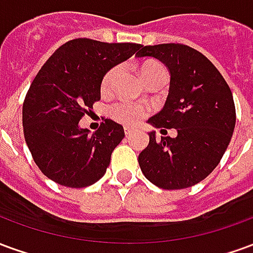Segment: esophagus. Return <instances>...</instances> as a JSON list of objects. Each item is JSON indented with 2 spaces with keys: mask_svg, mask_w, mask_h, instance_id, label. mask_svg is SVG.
<instances>
[{
  "mask_svg": "<svg viewBox=\"0 0 253 253\" xmlns=\"http://www.w3.org/2000/svg\"><path fill=\"white\" fill-rule=\"evenodd\" d=\"M125 134H126L127 137H130V135H132V134H134V130H132V128H130V127H125Z\"/></svg>",
  "mask_w": 253,
  "mask_h": 253,
  "instance_id": "1",
  "label": "esophagus"
}]
</instances>
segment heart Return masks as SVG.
Here are the masks:
<instances>
[{
    "instance_id": "heart-1",
    "label": "heart",
    "mask_w": 253,
    "mask_h": 253,
    "mask_svg": "<svg viewBox=\"0 0 253 253\" xmlns=\"http://www.w3.org/2000/svg\"><path fill=\"white\" fill-rule=\"evenodd\" d=\"M119 72V66H115L110 69L108 72L105 73V76L103 77L101 81V92H108L112 85L114 78ZM165 72L163 65L156 61H146L143 62L139 67V74L142 78L143 83H146V80L157 74V73ZM148 111L146 108H143L142 105L134 104V103H127V101H121V103H116L111 107L110 115L114 121L119 122L122 125H126V126H135L139 122L142 121L143 118L146 116Z\"/></svg>"
}]
</instances>
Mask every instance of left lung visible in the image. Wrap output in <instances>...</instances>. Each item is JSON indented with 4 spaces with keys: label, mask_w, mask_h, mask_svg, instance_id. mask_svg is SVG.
Masks as SVG:
<instances>
[{
    "label": "left lung",
    "mask_w": 253,
    "mask_h": 253,
    "mask_svg": "<svg viewBox=\"0 0 253 253\" xmlns=\"http://www.w3.org/2000/svg\"><path fill=\"white\" fill-rule=\"evenodd\" d=\"M137 57H153L168 67L169 93L149 123L176 128L175 138H156L138 163L145 177L164 190L195 186L219 164L236 125L233 96L221 73L202 52L179 43L142 46Z\"/></svg>",
    "instance_id": "obj_1"
}]
</instances>
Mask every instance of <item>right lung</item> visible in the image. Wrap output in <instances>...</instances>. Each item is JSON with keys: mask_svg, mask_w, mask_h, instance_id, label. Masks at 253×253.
<instances>
[{"mask_svg": "<svg viewBox=\"0 0 253 253\" xmlns=\"http://www.w3.org/2000/svg\"><path fill=\"white\" fill-rule=\"evenodd\" d=\"M141 47L80 38L62 44L42 66L25 96L23 127L43 175L70 188L92 186L103 177L125 130L105 119L89 134L78 122L100 100L105 73Z\"/></svg>", "mask_w": 253, "mask_h": 253, "instance_id": "right-lung-1", "label": "right lung"}]
</instances>
